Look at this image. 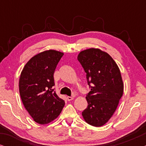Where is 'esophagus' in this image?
Segmentation results:
<instances>
[{
	"instance_id": "esophagus-1",
	"label": "esophagus",
	"mask_w": 146,
	"mask_h": 146,
	"mask_svg": "<svg viewBox=\"0 0 146 146\" xmlns=\"http://www.w3.org/2000/svg\"><path fill=\"white\" fill-rule=\"evenodd\" d=\"M67 100L68 101H71L72 100H74V97H72V96H68L67 97Z\"/></svg>"
}]
</instances>
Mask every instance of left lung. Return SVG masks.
Wrapping results in <instances>:
<instances>
[{
    "label": "left lung",
    "mask_w": 146,
    "mask_h": 146,
    "mask_svg": "<svg viewBox=\"0 0 146 146\" xmlns=\"http://www.w3.org/2000/svg\"><path fill=\"white\" fill-rule=\"evenodd\" d=\"M78 60L86 74L91 88L86 97L88 107L82 114L90 125L102 126L112 116L123 95L120 70L112 58L98 48L80 52Z\"/></svg>",
    "instance_id": "1"
}]
</instances>
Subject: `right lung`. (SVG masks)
<instances>
[{
  "mask_svg": "<svg viewBox=\"0 0 146 146\" xmlns=\"http://www.w3.org/2000/svg\"><path fill=\"white\" fill-rule=\"evenodd\" d=\"M64 54L54 50L33 56L24 67L19 79L22 102L34 121L46 124L60 115L65 102L58 96L54 73Z\"/></svg>",
  "mask_w": 146,
  "mask_h": 146,
  "instance_id": "1",
  "label": "right lung"
}]
</instances>
